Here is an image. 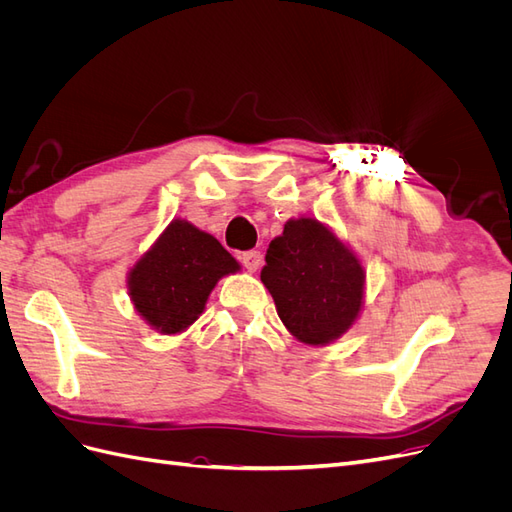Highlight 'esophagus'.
Listing matches in <instances>:
<instances>
[{"label": "esophagus", "mask_w": 512, "mask_h": 512, "mask_svg": "<svg viewBox=\"0 0 512 512\" xmlns=\"http://www.w3.org/2000/svg\"><path fill=\"white\" fill-rule=\"evenodd\" d=\"M241 262H243V267H245L247 271L254 273V271H258L260 265H262V254H260L258 250L243 252V254H241Z\"/></svg>", "instance_id": "34e87169"}]
</instances>
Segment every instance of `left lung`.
I'll list each match as a JSON object with an SVG mask.
<instances>
[{"label":"left lung","mask_w":512,"mask_h":512,"mask_svg":"<svg viewBox=\"0 0 512 512\" xmlns=\"http://www.w3.org/2000/svg\"><path fill=\"white\" fill-rule=\"evenodd\" d=\"M260 280L286 329L324 346L350 329L361 312L365 273L333 232L312 218L290 220L269 243Z\"/></svg>","instance_id":"8db88e82"}]
</instances>
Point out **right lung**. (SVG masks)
<instances>
[{"instance_id": "add662e5", "label": "right lung", "mask_w": 512, "mask_h": 512, "mask_svg": "<svg viewBox=\"0 0 512 512\" xmlns=\"http://www.w3.org/2000/svg\"><path fill=\"white\" fill-rule=\"evenodd\" d=\"M237 269V260L218 239L175 220L130 271V297L153 329L179 333L203 314L220 277Z\"/></svg>"}]
</instances>
